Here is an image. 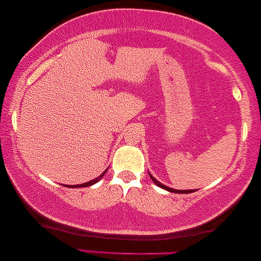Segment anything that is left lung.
Masks as SVG:
<instances>
[{
    "label": "left lung",
    "instance_id": "obj_1",
    "mask_svg": "<svg viewBox=\"0 0 261 261\" xmlns=\"http://www.w3.org/2000/svg\"><path fill=\"white\" fill-rule=\"evenodd\" d=\"M148 174H149V177H151V179L154 181V184L156 185V187H159V188H162V189H164V190H166V191H170V192H174V194H190V192H195L196 190H176V189H171V188H169V187H166V185H164V184H162L160 183V181H158L155 179L154 177L152 176L151 173L148 172Z\"/></svg>",
    "mask_w": 261,
    "mask_h": 261
}]
</instances>
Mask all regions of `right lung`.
Wrapping results in <instances>:
<instances>
[{"mask_svg":"<svg viewBox=\"0 0 261 261\" xmlns=\"http://www.w3.org/2000/svg\"><path fill=\"white\" fill-rule=\"evenodd\" d=\"M107 172V170L106 171H103V173L102 174H99V176L97 177V178H95V179H92V180H90V181H88V183H84V184H78V185H71L70 188H85V187H91V185H94V184H96L97 183V181L101 179V178L105 176V173ZM67 187H69V185H67Z\"/></svg>","mask_w":261,"mask_h":261,"instance_id":"1","label":"right lung"}]
</instances>
